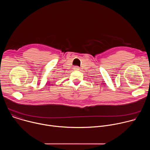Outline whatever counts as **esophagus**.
Returning <instances> with one entry per match:
<instances>
[{"mask_svg": "<svg viewBox=\"0 0 150 150\" xmlns=\"http://www.w3.org/2000/svg\"><path fill=\"white\" fill-rule=\"evenodd\" d=\"M79 67H78V66H75V67H74V69L75 71L79 70Z\"/></svg>", "mask_w": 150, "mask_h": 150, "instance_id": "34e87169", "label": "esophagus"}]
</instances>
